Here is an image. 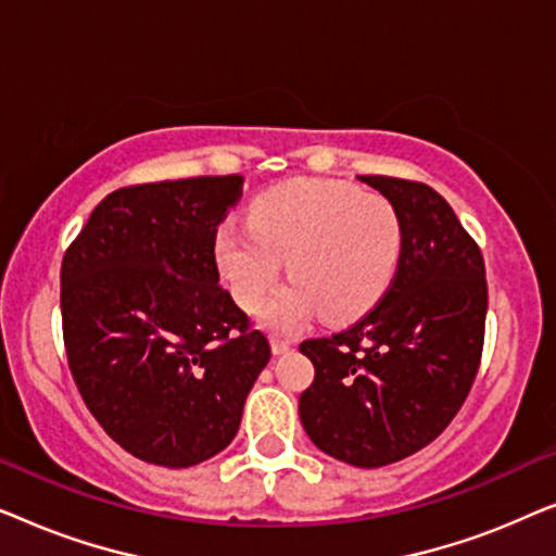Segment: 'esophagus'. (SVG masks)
I'll list each match as a JSON object with an SVG mask.
<instances>
[{
  "label": "esophagus",
  "mask_w": 556,
  "mask_h": 556,
  "mask_svg": "<svg viewBox=\"0 0 556 556\" xmlns=\"http://www.w3.org/2000/svg\"><path fill=\"white\" fill-rule=\"evenodd\" d=\"M291 346H293L291 339H280V337H273V339H270L273 354H286V352H291Z\"/></svg>",
  "instance_id": "34e87169"
}]
</instances>
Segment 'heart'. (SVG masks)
Masks as SVG:
<instances>
[{
    "instance_id": "heart-1",
    "label": "heart",
    "mask_w": 556,
    "mask_h": 556,
    "mask_svg": "<svg viewBox=\"0 0 556 556\" xmlns=\"http://www.w3.org/2000/svg\"><path fill=\"white\" fill-rule=\"evenodd\" d=\"M250 219L217 227L215 261L232 299L255 311L288 257L293 283L261 311L270 329H295L316 311L326 324H352L377 308L397 278L405 225L382 194L344 181L291 179L257 197Z\"/></svg>"
}]
</instances>
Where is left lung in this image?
<instances>
[{"mask_svg":"<svg viewBox=\"0 0 556 556\" xmlns=\"http://www.w3.org/2000/svg\"><path fill=\"white\" fill-rule=\"evenodd\" d=\"M359 179L400 210L402 263L377 308L303 341L316 377L299 415L326 455L379 468L422 451L458 415L481 367L489 286L481 248L435 189L382 174Z\"/></svg>","mask_w":556,"mask_h":556,"instance_id":"8db88e82","label":"left lung"}]
</instances>
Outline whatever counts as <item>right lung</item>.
Segmentation results:
<instances>
[{"label":"right lung","mask_w":556,"mask_h":556,"mask_svg":"<svg viewBox=\"0 0 556 556\" xmlns=\"http://www.w3.org/2000/svg\"><path fill=\"white\" fill-rule=\"evenodd\" d=\"M240 174L121 187L63 255L67 367L136 458L189 468L232 443L270 344L219 286L215 232Z\"/></svg>","instance_id":"obj_1"}]
</instances>
